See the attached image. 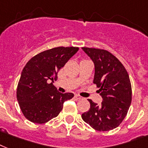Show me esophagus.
Masks as SVG:
<instances>
[{
  "label": "esophagus",
  "mask_w": 148,
  "mask_h": 148,
  "mask_svg": "<svg viewBox=\"0 0 148 148\" xmlns=\"http://www.w3.org/2000/svg\"><path fill=\"white\" fill-rule=\"evenodd\" d=\"M75 98L77 99H82V97H80V96H79V95H75Z\"/></svg>",
  "instance_id": "obj_1"
}]
</instances>
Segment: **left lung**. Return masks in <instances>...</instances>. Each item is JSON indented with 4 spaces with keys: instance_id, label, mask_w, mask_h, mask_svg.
<instances>
[{
    "instance_id": "1",
    "label": "left lung",
    "mask_w": 148,
    "mask_h": 148,
    "mask_svg": "<svg viewBox=\"0 0 148 148\" xmlns=\"http://www.w3.org/2000/svg\"><path fill=\"white\" fill-rule=\"evenodd\" d=\"M93 62V83L99 88L100 105L89 99L90 108L82 114V120L93 129L107 131L117 127L125 118L132 99L130 78L123 64L106 50L83 47Z\"/></svg>"
}]
</instances>
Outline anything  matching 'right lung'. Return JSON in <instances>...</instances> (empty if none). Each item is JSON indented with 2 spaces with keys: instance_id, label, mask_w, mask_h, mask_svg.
Returning <instances> with one entry per match:
<instances>
[{
  "instance_id": "add662e5",
  "label": "right lung",
  "mask_w": 148,
  "mask_h": 148,
  "mask_svg": "<svg viewBox=\"0 0 148 148\" xmlns=\"http://www.w3.org/2000/svg\"><path fill=\"white\" fill-rule=\"evenodd\" d=\"M78 47H57L31 58L24 67L17 88V99L23 114L28 121L45 123L56 117L64 102L74 97L72 92L62 93L48 81L57 79V74Z\"/></svg>"
}]
</instances>
